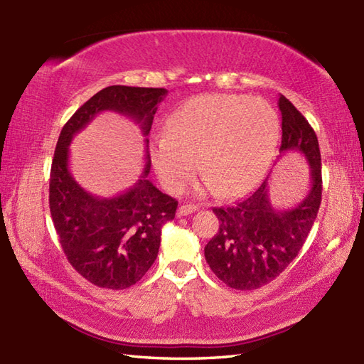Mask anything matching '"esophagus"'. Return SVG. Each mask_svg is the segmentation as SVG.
I'll list each match as a JSON object with an SVG mask.
<instances>
[{
  "instance_id": "esophagus-1",
  "label": "esophagus",
  "mask_w": 364,
  "mask_h": 364,
  "mask_svg": "<svg viewBox=\"0 0 364 364\" xmlns=\"http://www.w3.org/2000/svg\"><path fill=\"white\" fill-rule=\"evenodd\" d=\"M197 210H198V206H196V205H181L180 208H178L176 214H178V218H181V215L192 214V213H196Z\"/></svg>"
}]
</instances>
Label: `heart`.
Returning <instances> with one entry per match:
<instances>
[{
  "instance_id": "heart-1",
  "label": "heart",
  "mask_w": 364,
  "mask_h": 364,
  "mask_svg": "<svg viewBox=\"0 0 364 364\" xmlns=\"http://www.w3.org/2000/svg\"><path fill=\"white\" fill-rule=\"evenodd\" d=\"M278 134L280 120L266 100L206 94L170 115L166 133L151 137L150 161L168 191L183 189L200 162L203 191L236 197L266 173Z\"/></svg>"
}]
</instances>
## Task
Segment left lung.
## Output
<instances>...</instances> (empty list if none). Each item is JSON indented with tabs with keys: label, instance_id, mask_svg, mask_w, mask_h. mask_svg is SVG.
<instances>
[{
	"label": "left lung",
	"instance_id": "1",
	"mask_svg": "<svg viewBox=\"0 0 364 364\" xmlns=\"http://www.w3.org/2000/svg\"><path fill=\"white\" fill-rule=\"evenodd\" d=\"M280 153L299 151L311 167V188L299 205L275 210L267 180L252 196L227 208H213L219 231L205 247V258L220 282L239 291L258 289L288 267L318 218L322 168L318 136L288 98L280 95ZM282 156V154H280Z\"/></svg>",
	"mask_w": 364,
	"mask_h": 364
}]
</instances>
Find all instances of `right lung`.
Wrapping results in <instances>:
<instances>
[{"mask_svg": "<svg viewBox=\"0 0 364 364\" xmlns=\"http://www.w3.org/2000/svg\"><path fill=\"white\" fill-rule=\"evenodd\" d=\"M166 89L109 86L87 100L60 131L50 173V213L59 242L73 269L92 284L127 289L146 274L158 257L161 230L175 218L178 202L149 180L150 154L133 188L111 198L92 196L68 167V145L103 111L133 119L149 136Z\"/></svg>", "mask_w": 364, "mask_h": 364, "instance_id": "add662e5", "label": "right lung"}]
</instances>
